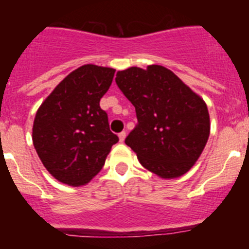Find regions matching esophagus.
I'll use <instances>...</instances> for the list:
<instances>
[{
	"label": "esophagus",
	"instance_id": "obj_1",
	"mask_svg": "<svg viewBox=\"0 0 249 249\" xmlns=\"http://www.w3.org/2000/svg\"><path fill=\"white\" fill-rule=\"evenodd\" d=\"M118 138H120V142H123V141H124V138H126V132L124 131L121 132L120 135H118Z\"/></svg>",
	"mask_w": 249,
	"mask_h": 249
}]
</instances>
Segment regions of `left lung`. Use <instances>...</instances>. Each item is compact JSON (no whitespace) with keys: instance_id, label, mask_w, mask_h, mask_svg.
Listing matches in <instances>:
<instances>
[{"instance_id":"8db88e82","label":"left lung","mask_w":249,"mask_h":249,"mask_svg":"<svg viewBox=\"0 0 249 249\" xmlns=\"http://www.w3.org/2000/svg\"><path fill=\"white\" fill-rule=\"evenodd\" d=\"M116 83L136 108L138 123L124 142L140 163L160 178L188 172L210 137L206 102L163 66L118 71Z\"/></svg>"}]
</instances>
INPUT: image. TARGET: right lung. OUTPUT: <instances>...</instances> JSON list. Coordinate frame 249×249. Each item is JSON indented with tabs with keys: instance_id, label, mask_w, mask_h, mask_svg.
Segmentation results:
<instances>
[{
	"instance_id": "1",
	"label": "right lung",
	"mask_w": 249,
	"mask_h": 249,
	"mask_svg": "<svg viewBox=\"0 0 249 249\" xmlns=\"http://www.w3.org/2000/svg\"><path fill=\"white\" fill-rule=\"evenodd\" d=\"M114 71L96 65L81 66L39 106L32 141L41 162L57 181L74 187L89 183L118 142L109 131L107 113L100 107Z\"/></svg>"
}]
</instances>
